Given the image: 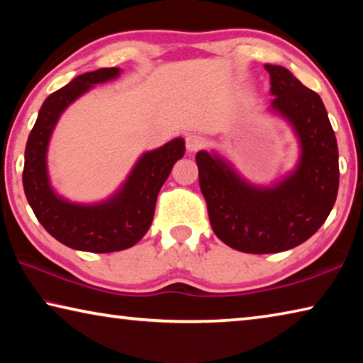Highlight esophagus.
Returning a JSON list of instances; mask_svg holds the SVG:
<instances>
[{
  "label": "esophagus",
  "mask_w": 363,
  "mask_h": 363,
  "mask_svg": "<svg viewBox=\"0 0 363 363\" xmlns=\"http://www.w3.org/2000/svg\"><path fill=\"white\" fill-rule=\"evenodd\" d=\"M205 145V139L200 136V134H189L186 138V147L189 152H199L200 149H203Z\"/></svg>",
  "instance_id": "1"
}]
</instances>
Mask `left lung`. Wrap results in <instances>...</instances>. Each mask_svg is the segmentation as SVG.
<instances>
[{
	"instance_id": "8db88e82",
	"label": "left lung",
	"mask_w": 363,
	"mask_h": 363,
	"mask_svg": "<svg viewBox=\"0 0 363 363\" xmlns=\"http://www.w3.org/2000/svg\"><path fill=\"white\" fill-rule=\"evenodd\" d=\"M272 107L293 123L303 155L298 169L274 189L245 184L224 162L196 153L199 182L219 240L243 253L267 255L298 247L328 218L340 186L337 144L320 96L290 70L266 65Z\"/></svg>"
}]
</instances>
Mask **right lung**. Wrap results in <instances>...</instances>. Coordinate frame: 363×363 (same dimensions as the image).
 <instances>
[{
	"label": "right lung",
	"instance_id": "add662e5",
	"mask_svg": "<svg viewBox=\"0 0 363 363\" xmlns=\"http://www.w3.org/2000/svg\"><path fill=\"white\" fill-rule=\"evenodd\" d=\"M116 67L88 72L48 97L30 133L23 164V190L36 219L65 247L89 253L131 248L145 235L155 213L160 189L173 164L186 152L184 139H174L139 160L123 189L106 203L73 205L52 192L46 173V149L62 110L96 83L118 75Z\"/></svg>",
	"mask_w": 363,
	"mask_h": 363
}]
</instances>
